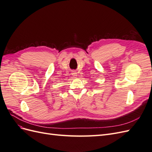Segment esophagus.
Masks as SVG:
<instances>
[{
  "instance_id": "obj_1",
  "label": "esophagus",
  "mask_w": 152,
  "mask_h": 152,
  "mask_svg": "<svg viewBox=\"0 0 152 152\" xmlns=\"http://www.w3.org/2000/svg\"><path fill=\"white\" fill-rule=\"evenodd\" d=\"M72 75L73 76V77H77V73L76 72H73L72 73Z\"/></svg>"
}]
</instances>
